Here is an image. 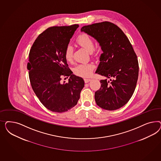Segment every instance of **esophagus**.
I'll return each instance as SVG.
<instances>
[{"instance_id":"esophagus-1","label":"esophagus","mask_w":161,"mask_h":161,"mask_svg":"<svg viewBox=\"0 0 161 161\" xmlns=\"http://www.w3.org/2000/svg\"><path fill=\"white\" fill-rule=\"evenodd\" d=\"M84 82H85V83H88L89 81H90L92 80L90 79V78H84Z\"/></svg>"}]
</instances>
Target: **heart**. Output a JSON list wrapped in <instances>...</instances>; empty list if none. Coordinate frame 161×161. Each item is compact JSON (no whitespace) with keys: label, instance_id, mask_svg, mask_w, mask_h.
<instances>
[{"label":"heart","instance_id":"obj_1","mask_svg":"<svg viewBox=\"0 0 161 161\" xmlns=\"http://www.w3.org/2000/svg\"><path fill=\"white\" fill-rule=\"evenodd\" d=\"M76 42L80 47L85 49L90 54L94 53V42L90 36L86 34L78 35L76 39ZM65 58L68 62H71L73 59V48L68 45L65 49ZM94 65L90 63L80 64L74 68V73L80 77H87L93 72Z\"/></svg>","mask_w":161,"mask_h":161}]
</instances>
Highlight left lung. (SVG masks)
Wrapping results in <instances>:
<instances>
[{
    "instance_id": "1",
    "label": "left lung",
    "mask_w": 161,
    "mask_h": 161,
    "mask_svg": "<svg viewBox=\"0 0 161 161\" xmlns=\"http://www.w3.org/2000/svg\"><path fill=\"white\" fill-rule=\"evenodd\" d=\"M81 31L96 39L103 52L96 73L110 78L100 80L96 102L107 110L123 107L132 97L139 74L136 54L129 40L117 25L107 21L84 26Z\"/></svg>"
}]
</instances>
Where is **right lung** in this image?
Returning a JSON list of instances; mask_svg holds the SVG:
<instances>
[{"label":"right lung","mask_w":161,"mask_h":161,"mask_svg":"<svg viewBox=\"0 0 161 161\" xmlns=\"http://www.w3.org/2000/svg\"><path fill=\"white\" fill-rule=\"evenodd\" d=\"M78 26L48 28L37 37L29 52L27 68L32 88L44 106L54 112L74 107L84 86L83 78L72 74L64 56ZM61 75L70 77L68 83H61Z\"/></svg>","instance_id":"1"}]
</instances>
